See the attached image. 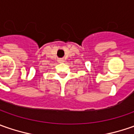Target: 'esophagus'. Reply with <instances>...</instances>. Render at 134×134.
<instances>
[{
	"instance_id": "obj_1",
	"label": "esophagus",
	"mask_w": 134,
	"mask_h": 134,
	"mask_svg": "<svg viewBox=\"0 0 134 134\" xmlns=\"http://www.w3.org/2000/svg\"><path fill=\"white\" fill-rule=\"evenodd\" d=\"M60 61H62V60H60Z\"/></svg>"
}]
</instances>
